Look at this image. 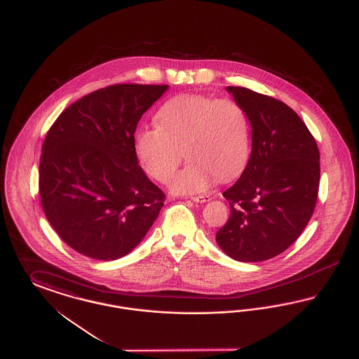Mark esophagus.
<instances>
[{"label":"esophagus","mask_w":359,"mask_h":359,"mask_svg":"<svg viewBox=\"0 0 359 359\" xmlns=\"http://www.w3.org/2000/svg\"><path fill=\"white\" fill-rule=\"evenodd\" d=\"M194 202H198V203H205V202H208L210 199H211V196L210 195H207V194H205V195H198V196H192L191 198Z\"/></svg>","instance_id":"esophagus-1"}]
</instances>
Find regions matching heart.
<instances>
[{
    "label": "heart",
    "instance_id": "heart-1",
    "mask_svg": "<svg viewBox=\"0 0 359 359\" xmlns=\"http://www.w3.org/2000/svg\"><path fill=\"white\" fill-rule=\"evenodd\" d=\"M156 126L136 135L138 158L154 179L168 182L182 164H189L171 180L176 194H195L210 187L217 176H236L250 154V125L238 102L205 94H182L157 111Z\"/></svg>",
    "mask_w": 359,
    "mask_h": 359
}]
</instances>
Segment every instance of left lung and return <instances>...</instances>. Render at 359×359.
<instances>
[{"label": "left lung", "instance_id": "1", "mask_svg": "<svg viewBox=\"0 0 359 359\" xmlns=\"http://www.w3.org/2000/svg\"><path fill=\"white\" fill-rule=\"evenodd\" d=\"M252 126V154L238 180L223 192L230 217L215 238L227 256L259 262L299 238L318 199L320 154L306 123L288 104L229 86Z\"/></svg>", "mask_w": 359, "mask_h": 359}]
</instances>
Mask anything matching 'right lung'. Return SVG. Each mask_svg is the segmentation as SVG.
I'll list each match as a JSON object with an SVG mask.
<instances>
[{
  "label": "right lung",
  "instance_id": "right-lung-1",
  "mask_svg": "<svg viewBox=\"0 0 359 359\" xmlns=\"http://www.w3.org/2000/svg\"><path fill=\"white\" fill-rule=\"evenodd\" d=\"M168 85L121 83L69 104L41 148L39 194L47 219L69 248L94 259L132 252L165 194L138 165L135 132Z\"/></svg>",
  "mask_w": 359,
  "mask_h": 359
}]
</instances>
